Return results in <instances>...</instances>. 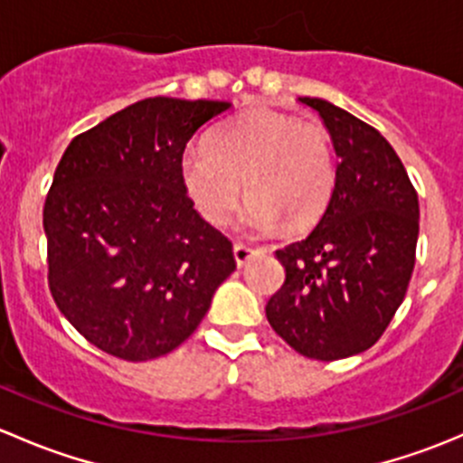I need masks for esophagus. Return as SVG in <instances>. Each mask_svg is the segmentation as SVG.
Instances as JSON below:
<instances>
[{
    "label": "esophagus",
    "mask_w": 463,
    "mask_h": 463,
    "mask_svg": "<svg viewBox=\"0 0 463 463\" xmlns=\"http://www.w3.org/2000/svg\"><path fill=\"white\" fill-rule=\"evenodd\" d=\"M232 253H235L237 266H244L246 261L253 258L255 253H260V250L258 249H250V246H246V244H235V246H232Z\"/></svg>",
    "instance_id": "1"
}]
</instances>
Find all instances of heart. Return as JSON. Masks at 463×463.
Here are the masks:
<instances>
[{"label": "heart", "instance_id": "1", "mask_svg": "<svg viewBox=\"0 0 463 463\" xmlns=\"http://www.w3.org/2000/svg\"><path fill=\"white\" fill-rule=\"evenodd\" d=\"M334 181L325 129L270 109L226 120L208 145L188 147L181 156V184L205 222L226 226L246 190L250 202L241 226L253 235H273L282 223L302 231L318 222Z\"/></svg>", "mask_w": 463, "mask_h": 463}]
</instances>
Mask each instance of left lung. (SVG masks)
Wrapping results in <instances>:
<instances>
[{"mask_svg":"<svg viewBox=\"0 0 463 463\" xmlns=\"http://www.w3.org/2000/svg\"><path fill=\"white\" fill-rule=\"evenodd\" d=\"M318 111L338 165L318 226L275 250L287 270L266 305L279 338L316 361L370 349L403 302L419 240V197L392 145L372 125L322 98Z\"/></svg>","mask_w":463,"mask_h":463,"instance_id":"1","label":"left lung"}]
</instances>
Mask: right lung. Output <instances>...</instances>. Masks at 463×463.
Segmentation results:
<instances>
[{
    "label": "right lung",
    "instance_id": "1",
    "mask_svg": "<svg viewBox=\"0 0 463 463\" xmlns=\"http://www.w3.org/2000/svg\"><path fill=\"white\" fill-rule=\"evenodd\" d=\"M223 100L145 98L69 143L44 202L49 288L91 345L123 361L194 334L232 244L194 210L181 156Z\"/></svg>",
    "mask_w": 463,
    "mask_h": 463
}]
</instances>
